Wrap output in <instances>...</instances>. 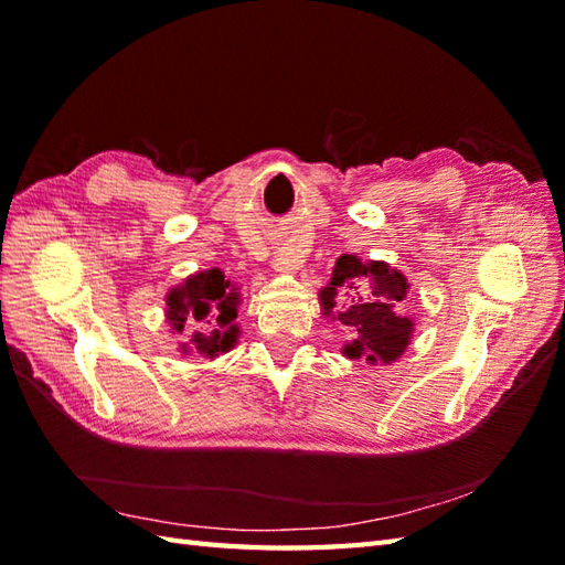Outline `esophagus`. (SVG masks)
<instances>
[{
    "mask_svg": "<svg viewBox=\"0 0 565 565\" xmlns=\"http://www.w3.org/2000/svg\"><path fill=\"white\" fill-rule=\"evenodd\" d=\"M301 255H298V249L294 247H276L274 249V267L281 269V271H294L298 269V264H301Z\"/></svg>",
    "mask_w": 565,
    "mask_h": 565,
    "instance_id": "1",
    "label": "esophagus"
}]
</instances>
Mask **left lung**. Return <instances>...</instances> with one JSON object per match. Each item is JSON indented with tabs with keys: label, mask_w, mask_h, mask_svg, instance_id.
Here are the masks:
<instances>
[{
	"label": "left lung",
	"mask_w": 565,
	"mask_h": 565,
	"mask_svg": "<svg viewBox=\"0 0 565 565\" xmlns=\"http://www.w3.org/2000/svg\"><path fill=\"white\" fill-rule=\"evenodd\" d=\"M407 289L405 276L386 262H362L354 255L334 262L332 279L318 296L322 316L340 320L352 334L344 356L391 364L405 352L413 338V320L401 308Z\"/></svg>",
	"instance_id": "1"
}]
</instances>
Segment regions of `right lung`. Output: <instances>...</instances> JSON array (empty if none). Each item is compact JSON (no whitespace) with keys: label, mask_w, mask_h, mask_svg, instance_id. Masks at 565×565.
Returning <instances> with one entry per match:
<instances>
[{"label":"right lung","mask_w":565,"mask_h":565,"mask_svg":"<svg viewBox=\"0 0 565 565\" xmlns=\"http://www.w3.org/2000/svg\"><path fill=\"white\" fill-rule=\"evenodd\" d=\"M239 306V289L225 279L221 269L191 274L184 284L167 294V322L184 342V354L218 356L237 342L235 326Z\"/></svg>","instance_id":"add662e5"}]
</instances>
